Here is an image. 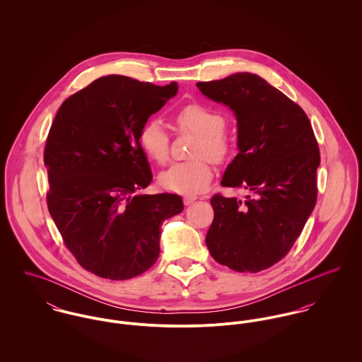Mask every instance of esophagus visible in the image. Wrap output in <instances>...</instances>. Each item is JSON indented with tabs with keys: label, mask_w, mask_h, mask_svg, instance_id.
Instances as JSON below:
<instances>
[{
	"label": "esophagus",
	"mask_w": 362,
	"mask_h": 362,
	"mask_svg": "<svg viewBox=\"0 0 362 362\" xmlns=\"http://www.w3.org/2000/svg\"><path fill=\"white\" fill-rule=\"evenodd\" d=\"M197 199H198V197H195V195H187V197H184V204H185V205H191V204H194Z\"/></svg>",
	"instance_id": "obj_1"
}]
</instances>
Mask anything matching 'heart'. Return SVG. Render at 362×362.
I'll use <instances>...</instances> for the list:
<instances>
[{
	"mask_svg": "<svg viewBox=\"0 0 362 362\" xmlns=\"http://www.w3.org/2000/svg\"><path fill=\"white\" fill-rule=\"evenodd\" d=\"M175 121L180 129L198 135V141L192 148V156L199 158L174 163L160 174L158 181L168 191L197 194L204 191L211 180V167L206 157L220 163L226 160L230 152L228 138L223 132L226 118L210 107L192 103L177 112ZM139 145L157 164H164L168 160L170 139L161 121L152 119L141 128Z\"/></svg>",
	"mask_w": 362,
	"mask_h": 362,
	"instance_id": "1",
	"label": "heart"
}]
</instances>
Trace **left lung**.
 I'll return each mask as SVG.
<instances>
[{"label":"left lung","instance_id":"1","mask_svg":"<svg viewBox=\"0 0 362 362\" xmlns=\"http://www.w3.org/2000/svg\"><path fill=\"white\" fill-rule=\"evenodd\" d=\"M197 86L237 119L238 155L220 184L250 192L244 202L220 194L210 199L207 250L220 264L257 273L288 254L315 207L317 142L304 110L255 74Z\"/></svg>","mask_w":362,"mask_h":362}]
</instances>
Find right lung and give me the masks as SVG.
<instances>
[{
    "instance_id": "add662e5",
    "label": "right lung",
    "mask_w": 362,
    "mask_h": 362,
    "mask_svg": "<svg viewBox=\"0 0 362 362\" xmlns=\"http://www.w3.org/2000/svg\"><path fill=\"white\" fill-rule=\"evenodd\" d=\"M122 75L93 81L61 104L46 149L52 220L78 263L110 280L155 264L164 220L184 210L175 194H142L153 175L141 128L177 95Z\"/></svg>"
}]
</instances>
